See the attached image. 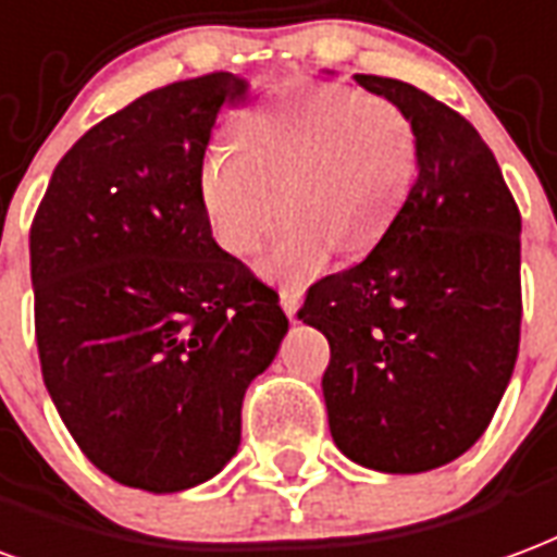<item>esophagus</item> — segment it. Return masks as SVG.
<instances>
[{"label": "esophagus", "instance_id": "1", "mask_svg": "<svg viewBox=\"0 0 557 557\" xmlns=\"http://www.w3.org/2000/svg\"><path fill=\"white\" fill-rule=\"evenodd\" d=\"M300 298H304V292L300 289H280V307H283V312H286L292 321H295V315H298L300 310Z\"/></svg>", "mask_w": 557, "mask_h": 557}]
</instances>
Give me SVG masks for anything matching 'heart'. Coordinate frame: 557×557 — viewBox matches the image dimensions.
Instances as JSON below:
<instances>
[{
    "mask_svg": "<svg viewBox=\"0 0 557 557\" xmlns=\"http://www.w3.org/2000/svg\"><path fill=\"white\" fill-rule=\"evenodd\" d=\"M419 171L401 106L339 85H286L238 123L236 144L200 162V203L218 245L250 257L283 212L262 274L292 286L327 268L336 245L362 253L389 230Z\"/></svg>",
    "mask_w": 557,
    "mask_h": 557,
    "instance_id": "obj_1",
    "label": "heart"
}]
</instances>
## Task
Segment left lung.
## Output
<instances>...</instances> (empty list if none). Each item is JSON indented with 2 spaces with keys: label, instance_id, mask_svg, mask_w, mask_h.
I'll return each instance as SVG.
<instances>
[{
  "label": "left lung",
  "instance_id": "left-lung-1",
  "mask_svg": "<svg viewBox=\"0 0 557 557\" xmlns=\"http://www.w3.org/2000/svg\"><path fill=\"white\" fill-rule=\"evenodd\" d=\"M419 135V171L372 253L307 292L298 319L331 342L333 443L413 475L475 446L520 351V209L475 126L407 82L354 76Z\"/></svg>",
  "mask_w": 557,
  "mask_h": 557
}]
</instances>
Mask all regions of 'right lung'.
<instances>
[{
  "instance_id": "1",
  "label": "right lung",
  "mask_w": 557,
  "mask_h": 557,
  "mask_svg": "<svg viewBox=\"0 0 557 557\" xmlns=\"http://www.w3.org/2000/svg\"><path fill=\"white\" fill-rule=\"evenodd\" d=\"M247 82L209 73L144 94L55 164L28 233L49 398L94 467L180 493L230 463L242 401L277 357V292L218 247L200 162Z\"/></svg>"
}]
</instances>
